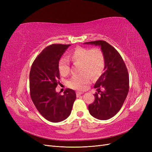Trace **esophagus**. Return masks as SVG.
Returning a JSON list of instances; mask_svg holds the SVG:
<instances>
[{
	"label": "esophagus",
	"instance_id": "esophagus-1",
	"mask_svg": "<svg viewBox=\"0 0 152 152\" xmlns=\"http://www.w3.org/2000/svg\"><path fill=\"white\" fill-rule=\"evenodd\" d=\"M84 94V93L83 92H79V91H78V92H77L76 93V95H77V97H79V96H80L81 94Z\"/></svg>",
	"mask_w": 152,
	"mask_h": 152
}]
</instances>
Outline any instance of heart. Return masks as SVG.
Here are the masks:
<instances>
[{
    "instance_id": "1",
    "label": "heart",
    "mask_w": 152,
    "mask_h": 152,
    "mask_svg": "<svg viewBox=\"0 0 152 152\" xmlns=\"http://www.w3.org/2000/svg\"><path fill=\"white\" fill-rule=\"evenodd\" d=\"M74 63H80V74L73 75L68 81V86L77 90H83L89 82L90 77L96 79L100 77L105 66V56L99 48L77 47L68 55ZM58 70L62 76H66L70 71V63L66 58L58 62Z\"/></svg>"
}]
</instances>
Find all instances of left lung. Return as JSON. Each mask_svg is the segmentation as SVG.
Returning <instances> with one entry per match:
<instances>
[{
    "mask_svg": "<svg viewBox=\"0 0 152 152\" xmlns=\"http://www.w3.org/2000/svg\"><path fill=\"white\" fill-rule=\"evenodd\" d=\"M98 45L105 56L104 72L96 81L97 89L94 102L88 107L92 116L99 120H108L118 112L122 107L129 89L127 69L117 50L104 40L85 42Z\"/></svg>",
    "mask_w": 152,
    "mask_h": 152,
    "instance_id": "1",
    "label": "left lung"
}]
</instances>
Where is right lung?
I'll use <instances>...</instances> for the list:
<instances>
[{"label":"right lung","mask_w":152,"mask_h":152,"mask_svg":"<svg viewBox=\"0 0 152 152\" xmlns=\"http://www.w3.org/2000/svg\"><path fill=\"white\" fill-rule=\"evenodd\" d=\"M71 45L52 44L45 48L32 64L29 76L30 96L39 112L52 122H59L70 115L76 99L75 92L67 89L56 93L59 84L58 62Z\"/></svg>","instance_id":"right-lung-1"}]
</instances>
